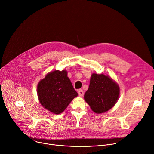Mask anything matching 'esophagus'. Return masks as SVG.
<instances>
[{
    "mask_svg": "<svg viewBox=\"0 0 154 154\" xmlns=\"http://www.w3.org/2000/svg\"><path fill=\"white\" fill-rule=\"evenodd\" d=\"M78 94H79V95L80 97H83L84 96V91L81 89H80L78 91Z\"/></svg>",
    "mask_w": 154,
    "mask_h": 154,
    "instance_id": "1",
    "label": "esophagus"
}]
</instances>
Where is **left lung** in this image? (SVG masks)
Here are the masks:
<instances>
[{"mask_svg": "<svg viewBox=\"0 0 154 154\" xmlns=\"http://www.w3.org/2000/svg\"><path fill=\"white\" fill-rule=\"evenodd\" d=\"M119 95L120 87L115 80L103 74L93 73L84 100L93 112L102 114L115 106Z\"/></svg>", "mask_w": 154, "mask_h": 154, "instance_id": "obj_1", "label": "left lung"}]
</instances>
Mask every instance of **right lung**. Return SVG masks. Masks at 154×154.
I'll return each instance as SVG.
<instances>
[{"instance_id": "add662e5", "label": "right lung", "mask_w": 154, "mask_h": 154, "mask_svg": "<svg viewBox=\"0 0 154 154\" xmlns=\"http://www.w3.org/2000/svg\"><path fill=\"white\" fill-rule=\"evenodd\" d=\"M37 89L40 103L54 114H61L78 95L66 70L48 73L40 80Z\"/></svg>"}]
</instances>
